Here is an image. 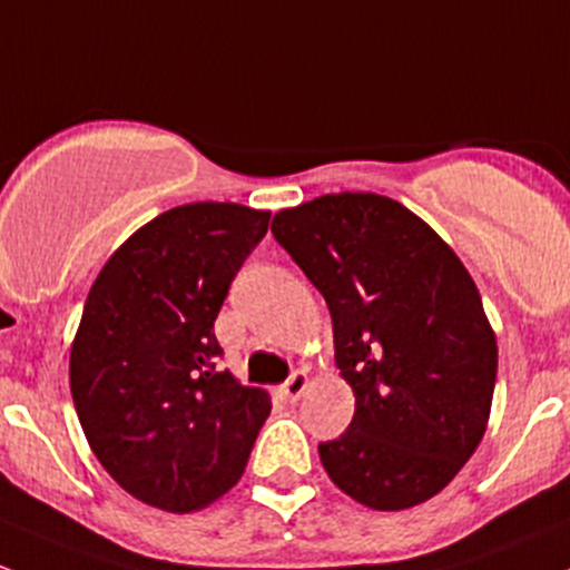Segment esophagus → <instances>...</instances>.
Returning <instances> with one entry per match:
<instances>
[{"instance_id": "esophagus-1", "label": "esophagus", "mask_w": 570, "mask_h": 570, "mask_svg": "<svg viewBox=\"0 0 570 570\" xmlns=\"http://www.w3.org/2000/svg\"><path fill=\"white\" fill-rule=\"evenodd\" d=\"M305 387H308V374H305V371H295V374L278 387V395L284 401H297L305 393Z\"/></svg>"}]
</instances>
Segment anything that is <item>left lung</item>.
I'll return each instance as SVG.
<instances>
[{"mask_svg": "<svg viewBox=\"0 0 570 570\" xmlns=\"http://www.w3.org/2000/svg\"><path fill=\"white\" fill-rule=\"evenodd\" d=\"M322 292L355 417L320 459L341 491L401 511L453 481L487 431L497 341L459 256L399 202L327 194L273 218Z\"/></svg>", "mask_w": 570, "mask_h": 570, "instance_id": "left-lung-1", "label": "left lung"}]
</instances>
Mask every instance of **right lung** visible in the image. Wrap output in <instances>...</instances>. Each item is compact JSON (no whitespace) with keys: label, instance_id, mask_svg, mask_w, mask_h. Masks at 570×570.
Wrapping results in <instances>:
<instances>
[{"label":"right lung","instance_id":"add662e5","mask_svg":"<svg viewBox=\"0 0 570 570\" xmlns=\"http://www.w3.org/2000/svg\"><path fill=\"white\" fill-rule=\"evenodd\" d=\"M269 213L196 202L141 226L89 289L70 393L95 456L136 500L188 513L229 491L269 415L215 338L235 275Z\"/></svg>","mask_w":570,"mask_h":570}]
</instances>
